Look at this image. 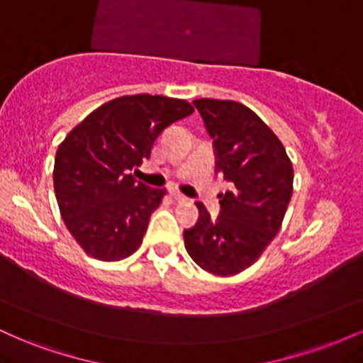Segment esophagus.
<instances>
[{
  "instance_id": "1",
  "label": "esophagus",
  "mask_w": 363,
  "mask_h": 363,
  "mask_svg": "<svg viewBox=\"0 0 363 363\" xmlns=\"http://www.w3.org/2000/svg\"><path fill=\"white\" fill-rule=\"evenodd\" d=\"M170 194H172V198L176 199V201H186V199H187L184 194H182V193H179V191H176V189H172V191H170Z\"/></svg>"
}]
</instances>
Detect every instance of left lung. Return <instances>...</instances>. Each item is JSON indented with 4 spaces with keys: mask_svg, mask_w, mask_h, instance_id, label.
I'll use <instances>...</instances> for the list:
<instances>
[{
    "mask_svg": "<svg viewBox=\"0 0 363 363\" xmlns=\"http://www.w3.org/2000/svg\"><path fill=\"white\" fill-rule=\"evenodd\" d=\"M193 104L213 138L216 172L234 189L220 194L216 218L196 203L199 218L184 230V245L199 268L232 277L259 259L280 232L294 193V169L278 136L244 104L216 99Z\"/></svg>",
    "mask_w": 363,
    "mask_h": 363,
    "instance_id": "8db88e82",
    "label": "left lung"
}]
</instances>
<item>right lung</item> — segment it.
<instances>
[{
  "label": "right lung",
  "mask_w": 363,
  "mask_h": 363,
  "mask_svg": "<svg viewBox=\"0 0 363 363\" xmlns=\"http://www.w3.org/2000/svg\"><path fill=\"white\" fill-rule=\"evenodd\" d=\"M182 99L124 95L90 112L54 158V193L66 228L89 256L121 261L141 245L150 216L167 191L129 170L150 158L165 128L193 114Z\"/></svg>",
  "instance_id": "1"
}]
</instances>
